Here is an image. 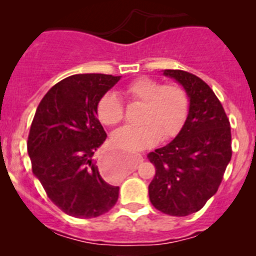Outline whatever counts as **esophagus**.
<instances>
[{
  "mask_svg": "<svg viewBox=\"0 0 256 256\" xmlns=\"http://www.w3.org/2000/svg\"><path fill=\"white\" fill-rule=\"evenodd\" d=\"M116 160H118V154H116V152H108L106 154H104V156L99 160V168L102 176H105L106 178H115V176H112V174H110V170H112V167L116 162ZM141 161H142V157L138 156V164H140ZM138 164L134 166V170H136Z\"/></svg>",
  "mask_w": 256,
  "mask_h": 256,
  "instance_id": "34e87169",
  "label": "esophagus"
}]
</instances>
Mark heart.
I'll use <instances>...</instances> for the list:
<instances>
[{"label":"heart","instance_id":"1","mask_svg":"<svg viewBox=\"0 0 256 256\" xmlns=\"http://www.w3.org/2000/svg\"><path fill=\"white\" fill-rule=\"evenodd\" d=\"M124 94L128 100L142 105L138 115L140 126H125L112 134V142L124 151H138L164 140L174 138L184 124L190 109L186 90L178 84H164L150 76H141L128 84ZM98 118L104 125L114 126L124 118L120 98L109 92L96 105ZM125 166L116 167L121 174Z\"/></svg>","mask_w":256,"mask_h":256}]
</instances>
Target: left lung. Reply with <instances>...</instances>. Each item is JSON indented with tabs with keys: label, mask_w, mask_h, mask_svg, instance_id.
I'll list each match as a JSON object with an SVG mask.
<instances>
[{
	"label": "left lung",
	"mask_w": 256,
	"mask_h": 256,
	"mask_svg": "<svg viewBox=\"0 0 256 256\" xmlns=\"http://www.w3.org/2000/svg\"><path fill=\"white\" fill-rule=\"evenodd\" d=\"M164 76L182 85L190 109L176 138L147 154L156 168L148 196L162 213L184 216L202 209L218 190L232 158L230 124L202 79L177 69H166Z\"/></svg>",
	"instance_id": "obj_1"
}]
</instances>
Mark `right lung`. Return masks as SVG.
<instances>
[{
	"instance_id": "add662e5",
	"label": "right lung",
	"mask_w": 256,
	"mask_h": 256,
	"mask_svg": "<svg viewBox=\"0 0 256 256\" xmlns=\"http://www.w3.org/2000/svg\"><path fill=\"white\" fill-rule=\"evenodd\" d=\"M118 80L106 74L68 76L49 90L36 112L27 142L33 174L68 216L95 218L118 202V187L102 180L92 156L106 140L98 102Z\"/></svg>"
}]
</instances>
